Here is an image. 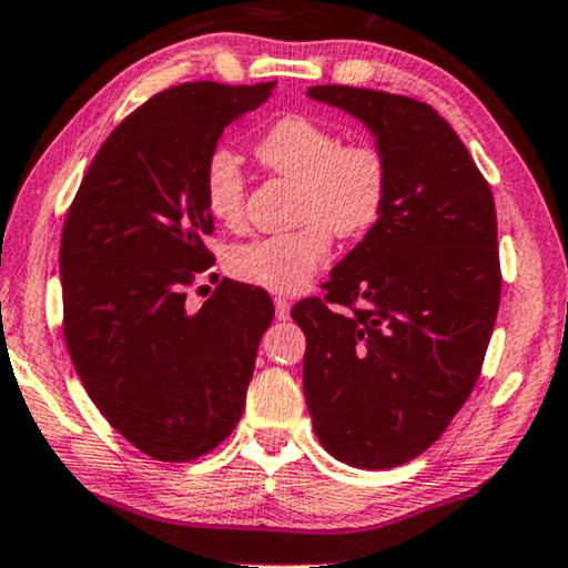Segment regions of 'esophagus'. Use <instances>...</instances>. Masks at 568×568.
I'll list each match as a JSON object with an SVG mask.
<instances>
[{
  "label": "esophagus",
  "mask_w": 568,
  "mask_h": 568,
  "mask_svg": "<svg viewBox=\"0 0 568 568\" xmlns=\"http://www.w3.org/2000/svg\"><path fill=\"white\" fill-rule=\"evenodd\" d=\"M274 307H276V318H278V321H286V318H290L292 305H290V302H286L284 297H276V300H274Z\"/></svg>",
  "instance_id": "34e87169"
}]
</instances>
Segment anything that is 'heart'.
Instances as JSON below:
<instances>
[{"instance_id": "obj_1", "label": "heart", "mask_w": 568, "mask_h": 568, "mask_svg": "<svg viewBox=\"0 0 568 568\" xmlns=\"http://www.w3.org/2000/svg\"><path fill=\"white\" fill-rule=\"evenodd\" d=\"M255 153L271 172L300 182V216L307 224L240 245L232 253V271L263 290L294 292L326 261L331 232L359 237L381 219L392 169L386 153L371 140L342 143L334 128L307 114L276 120L257 140ZM245 190L240 159L226 149L213 151L203 169V195L213 219L240 224Z\"/></svg>"}]
</instances>
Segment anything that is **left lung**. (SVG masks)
<instances>
[{"label": "left lung", "instance_id": "1", "mask_svg": "<svg viewBox=\"0 0 568 568\" xmlns=\"http://www.w3.org/2000/svg\"><path fill=\"white\" fill-rule=\"evenodd\" d=\"M307 95L371 130L392 187L381 219L331 271L326 300L294 305L307 338L305 402L331 456L392 469L436 444L480 375L500 300L496 205L433 106L349 85Z\"/></svg>", "mask_w": 568, "mask_h": 568}]
</instances>
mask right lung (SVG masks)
Here are the masks:
<instances>
[{"instance_id":"right-lung-1","label":"right lung","mask_w":568,"mask_h":568,"mask_svg":"<svg viewBox=\"0 0 568 568\" xmlns=\"http://www.w3.org/2000/svg\"><path fill=\"white\" fill-rule=\"evenodd\" d=\"M276 83H185L135 109L95 153L62 230L64 338L109 425L159 462H190L240 423L274 302L224 282L190 311L213 266L205 161L224 128Z\"/></svg>"}]
</instances>
